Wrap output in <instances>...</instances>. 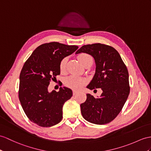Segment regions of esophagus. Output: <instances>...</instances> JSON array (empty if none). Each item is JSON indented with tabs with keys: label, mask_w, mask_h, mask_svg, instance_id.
Listing matches in <instances>:
<instances>
[{
	"label": "esophagus",
	"mask_w": 151,
	"mask_h": 151,
	"mask_svg": "<svg viewBox=\"0 0 151 151\" xmlns=\"http://www.w3.org/2000/svg\"><path fill=\"white\" fill-rule=\"evenodd\" d=\"M78 93V91H76V90H73V95H75L76 94H77Z\"/></svg>",
	"instance_id": "esophagus-1"
}]
</instances>
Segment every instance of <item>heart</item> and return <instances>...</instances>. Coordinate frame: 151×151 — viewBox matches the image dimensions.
Wrapping results in <instances>:
<instances>
[{"label": "heart", "instance_id": "1", "mask_svg": "<svg viewBox=\"0 0 151 151\" xmlns=\"http://www.w3.org/2000/svg\"><path fill=\"white\" fill-rule=\"evenodd\" d=\"M78 60L79 62L83 66L88 61L92 60V58L87 54H81L78 56ZM66 63H67V59L64 58L61 61L60 63V70L61 71H63L65 68ZM86 83V79L80 78V77L76 76H71L68 78H66L65 81V85L70 88H72L73 90H79L81 88H82L84 84Z\"/></svg>", "mask_w": 151, "mask_h": 151}]
</instances>
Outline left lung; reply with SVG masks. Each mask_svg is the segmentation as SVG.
<instances>
[{"label":"left lung","mask_w":151,"mask_h":151,"mask_svg":"<svg viewBox=\"0 0 151 151\" xmlns=\"http://www.w3.org/2000/svg\"><path fill=\"white\" fill-rule=\"evenodd\" d=\"M86 53L94 58L95 73L86 86L101 88L99 97L86 94L80 105L83 118L95 124H106L116 118L126 102L130 91L129 73L119 53L113 47L101 43L83 45L76 52Z\"/></svg>","instance_id":"8db88e82"}]
</instances>
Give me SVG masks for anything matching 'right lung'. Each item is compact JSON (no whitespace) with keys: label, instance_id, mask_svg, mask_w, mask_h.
Wrapping results in <instances>:
<instances>
[{"label":"right lung","instance_id":"right-lung-1","mask_svg":"<svg viewBox=\"0 0 151 151\" xmlns=\"http://www.w3.org/2000/svg\"><path fill=\"white\" fill-rule=\"evenodd\" d=\"M78 49L58 42L42 44L25 61L20 74L18 96L25 115L41 127H51L61 122L63 106L72 96L67 87L49 92L50 80L60 74V63Z\"/></svg>","mask_w":151,"mask_h":151}]
</instances>
